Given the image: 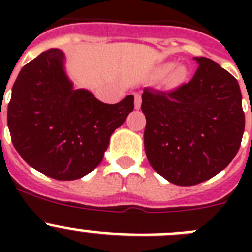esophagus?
Instances as JSON below:
<instances>
[{
  "label": "esophagus",
  "instance_id": "1",
  "mask_svg": "<svg viewBox=\"0 0 252 252\" xmlns=\"http://www.w3.org/2000/svg\"><path fill=\"white\" fill-rule=\"evenodd\" d=\"M141 95H140L139 93H136V94H135V108H136V110H139L140 107H141Z\"/></svg>",
  "mask_w": 252,
  "mask_h": 252
}]
</instances>
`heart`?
<instances>
[{
  "instance_id": "1",
  "label": "heart",
  "mask_w": 252,
  "mask_h": 252,
  "mask_svg": "<svg viewBox=\"0 0 252 252\" xmlns=\"http://www.w3.org/2000/svg\"><path fill=\"white\" fill-rule=\"evenodd\" d=\"M170 70L172 72H170V74H169L168 82L171 84V86H178V84L183 83L187 78H188V69H187V66L184 65L174 66V63L162 64V65L159 68V74L164 75L168 72H170Z\"/></svg>"
}]
</instances>
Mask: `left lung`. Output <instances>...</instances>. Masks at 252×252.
<instances>
[{"mask_svg":"<svg viewBox=\"0 0 252 252\" xmlns=\"http://www.w3.org/2000/svg\"><path fill=\"white\" fill-rule=\"evenodd\" d=\"M194 77L169 92L145 88L144 145L150 165L177 186H195L223 170L245 130L235 77L208 58H194Z\"/></svg>","mask_w":252,"mask_h":252,"instance_id":"8db88e82","label":"left lung"}]
</instances>
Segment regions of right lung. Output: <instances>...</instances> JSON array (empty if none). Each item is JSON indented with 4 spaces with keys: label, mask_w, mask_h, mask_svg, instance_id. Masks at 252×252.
<instances>
[{
    "label": "right lung",
    "mask_w": 252,
    "mask_h": 252,
    "mask_svg": "<svg viewBox=\"0 0 252 252\" xmlns=\"http://www.w3.org/2000/svg\"><path fill=\"white\" fill-rule=\"evenodd\" d=\"M133 110V95L116 104L74 90L64 54L50 49L21 69L7 108L11 140L29 165L58 180L84 177L99 165L113 131Z\"/></svg>",
    "instance_id": "obj_1"
}]
</instances>
